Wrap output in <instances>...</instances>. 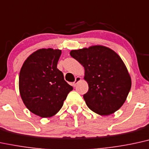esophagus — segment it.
Instances as JSON below:
<instances>
[{
    "label": "esophagus",
    "mask_w": 149,
    "mask_h": 149,
    "mask_svg": "<svg viewBox=\"0 0 149 149\" xmlns=\"http://www.w3.org/2000/svg\"><path fill=\"white\" fill-rule=\"evenodd\" d=\"M80 80H81V78H80V76H77L76 78V80H75V81L73 82V85L74 86V87H76L77 84H78V82H79L80 81Z\"/></svg>",
    "instance_id": "esophagus-1"
}]
</instances>
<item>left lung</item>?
<instances>
[{"mask_svg": "<svg viewBox=\"0 0 149 149\" xmlns=\"http://www.w3.org/2000/svg\"><path fill=\"white\" fill-rule=\"evenodd\" d=\"M70 55L85 69L89 90L83 98L87 107L103 116L119 110L131 88V78L119 55L103 46L72 50Z\"/></svg>", "mask_w": 149, "mask_h": 149, "instance_id": "obj_1", "label": "left lung"}]
</instances>
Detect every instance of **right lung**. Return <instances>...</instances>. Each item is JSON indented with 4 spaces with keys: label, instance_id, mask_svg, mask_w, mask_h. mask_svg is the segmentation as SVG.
Returning a JSON list of instances; mask_svg holds the SVG:
<instances>
[{
    "label": "right lung",
    "instance_id": "add662e5",
    "mask_svg": "<svg viewBox=\"0 0 149 149\" xmlns=\"http://www.w3.org/2000/svg\"><path fill=\"white\" fill-rule=\"evenodd\" d=\"M61 53L59 49L37 50L26 59L19 73V92L23 103L42 118L57 114L73 89L57 68Z\"/></svg>",
    "mask_w": 149,
    "mask_h": 149
}]
</instances>
